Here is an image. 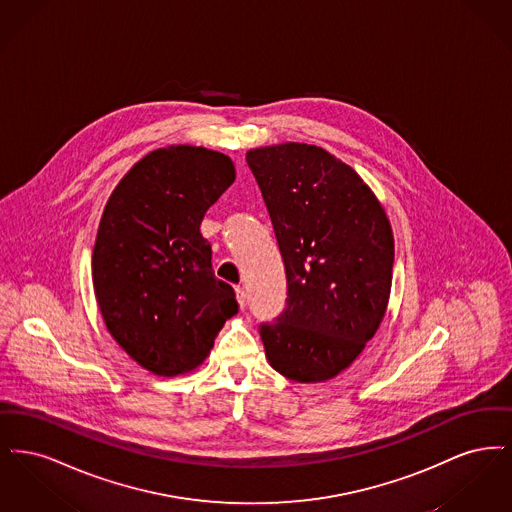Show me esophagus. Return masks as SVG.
<instances>
[{
    "instance_id": "34e87169",
    "label": "esophagus",
    "mask_w": 512,
    "mask_h": 512,
    "mask_svg": "<svg viewBox=\"0 0 512 512\" xmlns=\"http://www.w3.org/2000/svg\"><path fill=\"white\" fill-rule=\"evenodd\" d=\"M236 299H238V305L244 309L245 301H247V295H245L244 288H240V286L236 288Z\"/></svg>"
}]
</instances>
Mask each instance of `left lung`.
<instances>
[{"instance_id":"1","label":"left lung","mask_w":512,"mask_h":512,"mask_svg":"<svg viewBox=\"0 0 512 512\" xmlns=\"http://www.w3.org/2000/svg\"><path fill=\"white\" fill-rule=\"evenodd\" d=\"M245 161L288 280L286 309L259 330L268 363L295 382L330 380L361 355L386 315L390 220L363 178L322 147H257Z\"/></svg>"}]
</instances>
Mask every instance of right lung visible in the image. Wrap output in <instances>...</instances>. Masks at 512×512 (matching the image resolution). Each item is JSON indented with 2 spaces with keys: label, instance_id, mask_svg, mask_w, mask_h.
<instances>
[{
  "label": "right lung",
  "instance_id": "obj_1",
  "mask_svg": "<svg viewBox=\"0 0 512 512\" xmlns=\"http://www.w3.org/2000/svg\"><path fill=\"white\" fill-rule=\"evenodd\" d=\"M236 180L230 157L205 147L147 153L124 174L99 222L92 280L101 317L122 349L157 376L201 365L238 313L217 280L199 226Z\"/></svg>",
  "mask_w": 512,
  "mask_h": 512
}]
</instances>
